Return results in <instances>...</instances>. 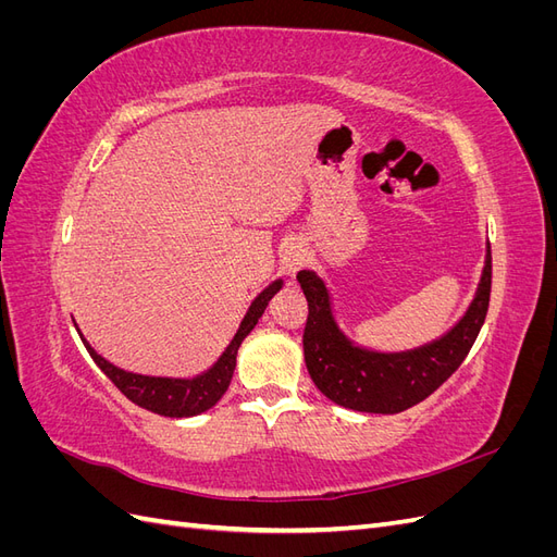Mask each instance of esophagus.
Segmentation results:
<instances>
[{
  "label": "esophagus",
  "mask_w": 557,
  "mask_h": 557,
  "mask_svg": "<svg viewBox=\"0 0 557 557\" xmlns=\"http://www.w3.org/2000/svg\"><path fill=\"white\" fill-rule=\"evenodd\" d=\"M305 264H307V248H305V244L293 239V242H288V244L281 248V269L290 278H295L299 269L305 267Z\"/></svg>",
  "instance_id": "esophagus-1"
}]
</instances>
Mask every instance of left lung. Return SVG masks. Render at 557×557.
<instances>
[{
	"label": "left lung",
	"mask_w": 557,
	"mask_h": 557,
	"mask_svg": "<svg viewBox=\"0 0 557 557\" xmlns=\"http://www.w3.org/2000/svg\"><path fill=\"white\" fill-rule=\"evenodd\" d=\"M491 244H485L481 281L458 323L423 346L374 350L356 344L339 327L327 283L313 269H301L297 281L309 301L305 362L315 387L352 411L399 413L411 409L430 397L474 346L491 301Z\"/></svg>",
	"instance_id": "8db88e82"
}]
</instances>
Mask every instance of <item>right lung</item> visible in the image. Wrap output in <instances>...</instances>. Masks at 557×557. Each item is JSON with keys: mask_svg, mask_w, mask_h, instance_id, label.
<instances>
[{"mask_svg": "<svg viewBox=\"0 0 557 557\" xmlns=\"http://www.w3.org/2000/svg\"><path fill=\"white\" fill-rule=\"evenodd\" d=\"M281 288H283V278L269 283L267 288L250 301L239 330L234 332L232 342L221 352V358H218L207 372L190 379L146 376V374L125 372V369L115 367L113 362L99 356V352L88 344L86 336L81 334V330L78 327L76 330L81 334L83 346L88 348L90 358L95 360V364L102 369V372L115 383L117 391H121L129 401H134L141 409H148L166 418H190V416L209 411L213 404H218V399L225 395L234 374V367H237V352L242 342L252 332V327L258 325V320L262 318L269 299H272Z\"/></svg>", "mask_w": 557, "mask_h": 557, "instance_id": "add662e5", "label": "right lung"}]
</instances>
